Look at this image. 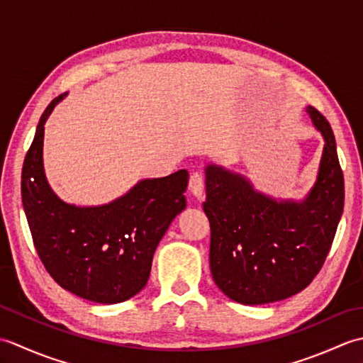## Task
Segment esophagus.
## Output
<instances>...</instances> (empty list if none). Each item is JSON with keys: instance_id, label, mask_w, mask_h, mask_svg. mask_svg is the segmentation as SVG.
Listing matches in <instances>:
<instances>
[{"instance_id": "1", "label": "esophagus", "mask_w": 363, "mask_h": 363, "mask_svg": "<svg viewBox=\"0 0 363 363\" xmlns=\"http://www.w3.org/2000/svg\"><path fill=\"white\" fill-rule=\"evenodd\" d=\"M189 189L191 195L198 199H203L204 196V176L201 172H194L190 174L189 179Z\"/></svg>"}]
</instances>
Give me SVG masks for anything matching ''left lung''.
Wrapping results in <instances>:
<instances>
[{
	"instance_id": "left-lung-1",
	"label": "left lung",
	"mask_w": 363,
	"mask_h": 363,
	"mask_svg": "<svg viewBox=\"0 0 363 363\" xmlns=\"http://www.w3.org/2000/svg\"><path fill=\"white\" fill-rule=\"evenodd\" d=\"M325 148L306 199L276 201L246 177L207 165L203 209L211 223V272L230 299L256 306L304 290L328 257L345 203L343 172L329 121L307 107Z\"/></svg>"
}]
</instances>
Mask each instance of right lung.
<instances>
[{"label":"right lung","mask_w":363,"mask_h":363,"mask_svg":"<svg viewBox=\"0 0 363 363\" xmlns=\"http://www.w3.org/2000/svg\"><path fill=\"white\" fill-rule=\"evenodd\" d=\"M67 94L54 98L37 125L21 172V201L35 251L60 287L99 304L133 298L148 282L152 256L186 209L187 169L143 179L126 195L96 207L67 204L43 172L45 121Z\"/></svg>","instance_id":"add662e5"}]
</instances>
